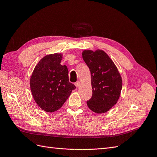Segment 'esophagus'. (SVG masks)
Masks as SVG:
<instances>
[{
	"instance_id": "esophagus-1",
	"label": "esophagus",
	"mask_w": 157,
	"mask_h": 157,
	"mask_svg": "<svg viewBox=\"0 0 157 157\" xmlns=\"http://www.w3.org/2000/svg\"><path fill=\"white\" fill-rule=\"evenodd\" d=\"M75 85H76V86L78 88V87H79V85H80V81H76V83H75Z\"/></svg>"
}]
</instances>
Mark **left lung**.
I'll list each match as a JSON object with an SVG mask.
<instances>
[{
    "mask_svg": "<svg viewBox=\"0 0 157 157\" xmlns=\"http://www.w3.org/2000/svg\"><path fill=\"white\" fill-rule=\"evenodd\" d=\"M83 59L91 73L92 96L87 105L96 113L108 111L117 102L122 79L116 65L104 51L85 50Z\"/></svg>",
    "mask_w": 157,
    "mask_h": 157,
    "instance_id": "8db88e82",
    "label": "left lung"
}]
</instances>
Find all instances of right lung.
Listing matches in <instances>:
<instances>
[{
    "instance_id": "1",
    "label": "right lung",
    "mask_w": 157,
    "mask_h": 157,
    "mask_svg": "<svg viewBox=\"0 0 157 157\" xmlns=\"http://www.w3.org/2000/svg\"><path fill=\"white\" fill-rule=\"evenodd\" d=\"M62 55H48L41 59L32 72L30 90L37 104L43 110L57 111L67 101L76 86L70 83L68 69L60 64Z\"/></svg>"
}]
</instances>
